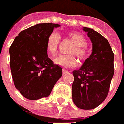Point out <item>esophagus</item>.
<instances>
[{
  "mask_svg": "<svg viewBox=\"0 0 124 124\" xmlns=\"http://www.w3.org/2000/svg\"><path fill=\"white\" fill-rule=\"evenodd\" d=\"M68 73V70H65V69H63V74H67Z\"/></svg>",
  "mask_w": 124,
  "mask_h": 124,
  "instance_id": "34e87169",
  "label": "esophagus"
}]
</instances>
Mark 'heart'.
I'll return each instance as SVG.
<instances>
[{"label": "heart", "mask_w": 124, "mask_h": 124, "mask_svg": "<svg viewBox=\"0 0 124 124\" xmlns=\"http://www.w3.org/2000/svg\"><path fill=\"white\" fill-rule=\"evenodd\" d=\"M68 37L74 44V46H72L69 52L72 54L60 55L54 60L56 65L66 68L75 67L78 63V60L74 54L81 61L85 60L88 54L86 48L87 39L82 34L72 32L68 34ZM60 43L61 36L59 33L53 31L49 35L46 41V50L49 56H54L56 55Z\"/></svg>", "instance_id": "obj_1"}]
</instances>
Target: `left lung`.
<instances>
[{
    "label": "left lung",
    "mask_w": 124,
    "mask_h": 124,
    "mask_svg": "<svg viewBox=\"0 0 124 124\" xmlns=\"http://www.w3.org/2000/svg\"><path fill=\"white\" fill-rule=\"evenodd\" d=\"M92 43V53L78 70H74L72 100L77 107H98L108 93L114 74V54L108 41L93 29L83 27Z\"/></svg>",
    "instance_id": "obj_1"
}]
</instances>
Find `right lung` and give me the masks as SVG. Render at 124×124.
<instances>
[{
    "label": "right lung",
    "mask_w": 124,
    "mask_h": 124,
    "mask_svg": "<svg viewBox=\"0 0 124 124\" xmlns=\"http://www.w3.org/2000/svg\"><path fill=\"white\" fill-rule=\"evenodd\" d=\"M57 24H38L23 30L9 48L10 68L14 85L24 98L48 97L62 76V68L48 56L46 41Z\"/></svg>",
    "instance_id": "obj_1"
}]
</instances>
